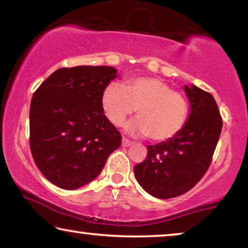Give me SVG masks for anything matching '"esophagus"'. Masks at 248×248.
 <instances>
[{
	"instance_id": "34e87169",
	"label": "esophagus",
	"mask_w": 248,
	"mask_h": 248,
	"mask_svg": "<svg viewBox=\"0 0 248 248\" xmlns=\"http://www.w3.org/2000/svg\"><path fill=\"white\" fill-rule=\"evenodd\" d=\"M132 144H133V142L130 141V140H127L126 138L122 139V145H123V147L127 148V147H130V145H132Z\"/></svg>"
}]
</instances>
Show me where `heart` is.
I'll list each match as a JSON object with an SVG mask.
<instances>
[{
  "label": "heart",
  "instance_id": "obj_1",
  "mask_svg": "<svg viewBox=\"0 0 248 248\" xmlns=\"http://www.w3.org/2000/svg\"><path fill=\"white\" fill-rule=\"evenodd\" d=\"M101 106L108 120L121 126L137 109V120L127 131L148 135L151 141L161 142L174 138L185 126L188 101L179 91L155 77H138L127 80L124 87L110 83L101 96Z\"/></svg>",
  "mask_w": 248,
  "mask_h": 248
}]
</instances>
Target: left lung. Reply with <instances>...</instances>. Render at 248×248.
Listing matches in <instances>:
<instances>
[{"instance_id":"1","label":"left lung","mask_w":248,"mask_h":248,"mask_svg":"<svg viewBox=\"0 0 248 248\" xmlns=\"http://www.w3.org/2000/svg\"><path fill=\"white\" fill-rule=\"evenodd\" d=\"M184 91L189 100L185 126L174 138L148 145L143 162L134 166L141 187L157 199H171L188 192L208 170L220 138L222 120L211 93L191 84Z\"/></svg>"}]
</instances>
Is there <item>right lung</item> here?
Listing matches in <instances>:
<instances>
[{
  "label": "right lung",
  "instance_id": "add662e5",
  "mask_svg": "<svg viewBox=\"0 0 248 248\" xmlns=\"http://www.w3.org/2000/svg\"><path fill=\"white\" fill-rule=\"evenodd\" d=\"M117 70L80 65L53 72L33 93L29 113L30 150L54 185L77 189L93 181L122 143L105 116L101 96Z\"/></svg>",
  "mask_w": 248,
  "mask_h": 248
}]
</instances>
